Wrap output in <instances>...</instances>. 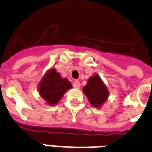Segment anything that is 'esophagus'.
<instances>
[{
  "label": "esophagus",
  "instance_id": "34e87169",
  "mask_svg": "<svg viewBox=\"0 0 152 152\" xmlns=\"http://www.w3.org/2000/svg\"><path fill=\"white\" fill-rule=\"evenodd\" d=\"M73 86L75 87V88H80V81H78V80H75V81L73 82Z\"/></svg>",
  "mask_w": 152,
  "mask_h": 152
}]
</instances>
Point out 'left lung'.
I'll list each match as a JSON object with an SVG mask.
<instances>
[{
  "label": "left lung",
  "mask_w": 152,
  "mask_h": 152,
  "mask_svg": "<svg viewBox=\"0 0 152 152\" xmlns=\"http://www.w3.org/2000/svg\"><path fill=\"white\" fill-rule=\"evenodd\" d=\"M83 92L92 106L95 108H99L109 96L107 87L97 74L88 79L86 86L83 87Z\"/></svg>",
  "instance_id": "1"
}]
</instances>
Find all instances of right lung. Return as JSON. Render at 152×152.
<instances>
[{"label": "right lung", "mask_w": 152, "mask_h": 152, "mask_svg": "<svg viewBox=\"0 0 152 152\" xmlns=\"http://www.w3.org/2000/svg\"><path fill=\"white\" fill-rule=\"evenodd\" d=\"M72 88L68 80L62 78L54 68L50 69L39 82V91L41 97L50 104H57L66 91Z\"/></svg>", "instance_id": "1"}]
</instances>
